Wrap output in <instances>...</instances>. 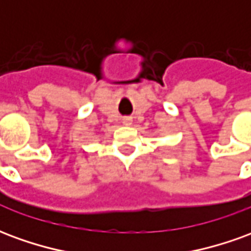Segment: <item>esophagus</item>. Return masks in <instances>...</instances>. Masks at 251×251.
Here are the masks:
<instances>
[{
	"label": "esophagus",
	"mask_w": 251,
	"mask_h": 251,
	"mask_svg": "<svg viewBox=\"0 0 251 251\" xmlns=\"http://www.w3.org/2000/svg\"><path fill=\"white\" fill-rule=\"evenodd\" d=\"M122 124L125 126H130L131 125V118H129V117H125L124 120H122Z\"/></svg>",
	"instance_id": "1"
}]
</instances>
